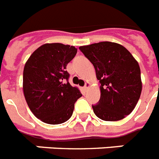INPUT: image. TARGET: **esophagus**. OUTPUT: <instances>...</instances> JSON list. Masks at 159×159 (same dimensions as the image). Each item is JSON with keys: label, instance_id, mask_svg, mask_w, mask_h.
I'll use <instances>...</instances> for the list:
<instances>
[{"label": "esophagus", "instance_id": "34e87169", "mask_svg": "<svg viewBox=\"0 0 159 159\" xmlns=\"http://www.w3.org/2000/svg\"><path fill=\"white\" fill-rule=\"evenodd\" d=\"M89 87H90V84H89V82L85 83V85H84V89H85V90H87V89H89Z\"/></svg>", "mask_w": 159, "mask_h": 159}]
</instances>
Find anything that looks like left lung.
Listing matches in <instances>:
<instances>
[{
  "instance_id": "1",
  "label": "left lung",
  "mask_w": 159,
  "mask_h": 159,
  "mask_svg": "<svg viewBox=\"0 0 159 159\" xmlns=\"http://www.w3.org/2000/svg\"><path fill=\"white\" fill-rule=\"evenodd\" d=\"M91 61L101 84L99 102L93 112L105 121H119L136 107L142 90L141 69L136 59L121 44L103 41L80 47Z\"/></svg>"
}]
</instances>
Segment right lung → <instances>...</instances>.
Masks as SVG:
<instances>
[{"instance_id": "obj_1", "label": "right lung", "mask_w": 159, "mask_h": 159, "mask_svg": "<svg viewBox=\"0 0 159 159\" xmlns=\"http://www.w3.org/2000/svg\"><path fill=\"white\" fill-rule=\"evenodd\" d=\"M77 53L75 46L61 43L44 44L34 51L23 69L25 99L37 119L48 124L67 121L75 102L82 97L68 82L67 64Z\"/></svg>"}]
</instances>
